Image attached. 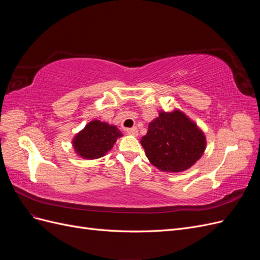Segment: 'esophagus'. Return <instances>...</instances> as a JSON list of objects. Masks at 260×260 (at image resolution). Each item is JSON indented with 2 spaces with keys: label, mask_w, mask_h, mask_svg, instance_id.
Wrapping results in <instances>:
<instances>
[{
  "label": "esophagus",
  "mask_w": 260,
  "mask_h": 260,
  "mask_svg": "<svg viewBox=\"0 0 260 260\" xmlns=\"http://www.w3.org/2000/svg\"><path fill=\"white\" fill-rule=\"evenodd\" d=\"M125 131H127V133H129V135L136 136V137L139 135V131H138V128H137V127H133V128L127 129V130H125Z\"/></svg>",
  "instance_id": "obj_1"
}]
</instances>
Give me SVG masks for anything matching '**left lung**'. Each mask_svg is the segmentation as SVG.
<instances>
[{"instance_id":"left-lung-1","label":"left lung","mask_w":260,"mask_h":260,"mask_svg":"<svg viewBox=\"0 0 260 260\" xmlns=\"http://www.w3.org/2000/svg\"><path fill=\"white\" fill-rule=\"evenodd\" d=\"M148 160L162 171L180 172L198 161L206 147V139L182 112H160L148 124L141 140Z\"/></svg>"}]
</instances>
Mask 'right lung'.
I'll return each mask as SVG.
<instances>
[{
	"label": "right lung",
	"instance_id": "right-lung-1",
	"mask_svg": "<svg viewBox=\"0 0 260 260\" xmlns=\"http://www.w3.org/2000/svg\"><path fill=\"white\" fill-rule=\"evenodd\" d=\"M122 135L116 125L93 120L75 137L73 144L76 153L85 159H95L111 151Z\"/></svg>",
	"mask_w": 260,
	"mask_h": 260
}]
</instances>
